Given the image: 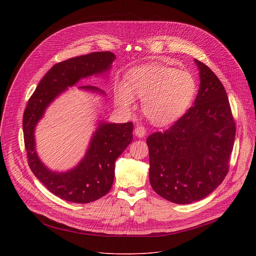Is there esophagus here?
<instances>
[{"label":"esophagus","mask_w":256,"mask_h":256,"mask_svg":"<svg viewBox=\"0 0 256 256\" xmlns=\"http://www.w3.org/2000/svg\"><path fill=\"white\" fill-rule=\"evenodd\" d=\"M146 132H147V130H146V128H144L142 126H136V128H134V134H136V136H138V138L144 136Z\"/></svg>","instance_id":"obj_1"}]
</instances>
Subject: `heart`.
<instances>
[{
    "mask_svg": "<svg viewBox=\"0 0 256 256\" xmlns=\"http://www.w3.org/2000/svg\"><path fill=\"white\" fill-rule=\"evenodd\" d=\"M198 90L194 77L186 70L151 64L130 70L124 86L118 87L116 102L130 108L134 96L142 98V110L153 124L167 126L178 120L192 104Z\"/></svg>",
    "mask_w": 256,
    "mask_h": 256,
    "instance_id": "1",
    "label": "heart"
}]
</instances>
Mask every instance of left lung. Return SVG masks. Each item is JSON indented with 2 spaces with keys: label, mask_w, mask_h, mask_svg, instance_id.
I'll return each instance as SVG.
<instances>
[{
  "label": "left lung",
  "mask_w": 256,
  "mask_h": 256,
  "mask_svg": "<svg viewBox=\"0 0 256 256\" xmlns=\"http://www.w3.org/2000/svg\"><path fill=\"white\" fill-rule=\"evenodd\" d=\"M200 85L194 105L163 132L149 136V178L153 190L175 204L208 196L229 171L236 126L226 90L196 60Z\"/></svg>",
  "instance_id": "8db88e82"
}]
</instances>
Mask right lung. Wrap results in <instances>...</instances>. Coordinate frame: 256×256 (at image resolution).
Wrapping results in <instances>:
<instances>
[{
  "instance_id": "1",
  "label": "right lung",
  "mask_w": 256,
  "mask_h": 256,
  "mask_svg": "<svg viewBox=\"0 0 256 256\" xmlns=\"http://www.w3.org/2000/svg\"><path fill=\"white\" fill-rule=\"evenodd\" d=\"M114 60L110 52H96L56 64L36 87L25 108L23 134L28 165L50 192L70 202L88 204L110 190L116 160L132 140L134 124H100L86 157L75 169L64 173L52 172L40 161L35 153L34 128L60 93L81 78L107 70ZM82 88L103 93L94 86Z\"/></svg>"
}]
</instances>
